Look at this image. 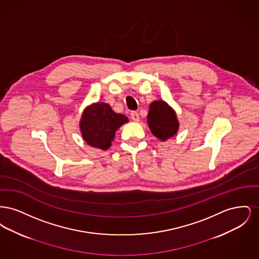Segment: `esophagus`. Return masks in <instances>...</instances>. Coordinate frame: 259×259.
I'll return each instance as SVG.
<instances>
[{
  "instance_id": "esophagus-1",
  "label": "esophagus",
  "mask_w": 259,
  "mask_h": 259,
  "mask_svg": "<svg viewBox=\"0 0 259 259\" xmlns=\"http://www.w3.org/2000/svg\"><path fill=\"white\" fill-rule=\"evenodd\" d=\"M130 116H131V119H132L133 121H135V122H138V121L140 120L139 113H138V112H136V111H132V112L130 113Z\"/></svg>"
}]
</instances>
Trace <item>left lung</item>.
<instances>
[{
  "label": "left lung",
  "mask_w": 259,
  "mask_h": 259,
  "mask_svg": "<svg viewBox=\"0 0 259 259\" xmlns=\"http://www.w3.org/2000/svg\"><path fill=\"white\" fill-rule=\"evenodd\" d=\"M147 122L151 133L162 142L176 135L180 128L176 111L163 100L153 101L149 105Z\"/></svg>",
  "instance_id": "8db88e82"
}]
</instances>
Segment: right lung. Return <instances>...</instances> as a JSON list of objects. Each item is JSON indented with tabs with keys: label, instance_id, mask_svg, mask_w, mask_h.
I'll use <instances>...</instances> for the list:
<instances>
[{
	"label": "right lung",
	"instance_id": "obj_1",
	"mask_svg": "<svg viewBox=\"0 0 259 259\" xmlns=\"http://www.w3.org/2000/svg\"><path fill=\"white\" fill-rule=\"evenodd\" d=\"M128 121L127 116L114 112L109 104L97 102L82 111L79 130L88 146L107 150L113 142L115 132Z\"/></svg>",
	"mask_w": 259,
	"mask_h": 259
}]
</instances>
